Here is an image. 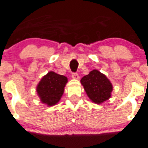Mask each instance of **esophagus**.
Listing matches in <instances>:
<instances>
[{
    "instance_id": "esophagus-1",
    "label": "esophagus",
    "mask_w": 148,
    "mask_h": 148,
    "mask_svg": "<svg viewBox=\"0 0 148 148\" xmlns=\"http://www.w3.org/2000/svg\"><path fill=\"white\" fill-rule=\"evenodd\" d=\"M72 78L74 79H79V75L78 73H74L72 74Z\"/></svg>"
}]
</instances>
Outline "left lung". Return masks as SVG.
<instances>
[{
	"label": "left lung",
	"instance_id": "left-lung-1",
	"mask_svg": "<svg viewBox=\"0 0 148 148\" xmlns=\"http://www.w3.org/2000/svg\"><path fill=\"white\" fill-rule=\"evenodd\" d=\"M88 97L95 103H101L111 97L113 85L107 76L94 69L81 79Z\"/></svg>",
	"mask_w": 148,
	"mask_h": 148
}]
</instances>
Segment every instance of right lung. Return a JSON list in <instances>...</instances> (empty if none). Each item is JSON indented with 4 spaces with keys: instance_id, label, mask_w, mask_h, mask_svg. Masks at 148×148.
I'll list each match as a JSON object with an SVG mask.
<instances>
[{
    "instance_id": "add662e5",
    "label": "right lung",
    "mask_w": 148,
    "mask_h": 148,
    "mask_svg": "<svg viewBox=\"0 0 148 148\" xmlns=\"http://www.w3.org/2000/svg\"><path fill=\"white\" fill-rule=\"evenodd\" d=\"M67 81L66 76L52 71L43 76L36 89L41 102L47 106L57 104L63 95Z\"/></svg>"
}]
</instances>
